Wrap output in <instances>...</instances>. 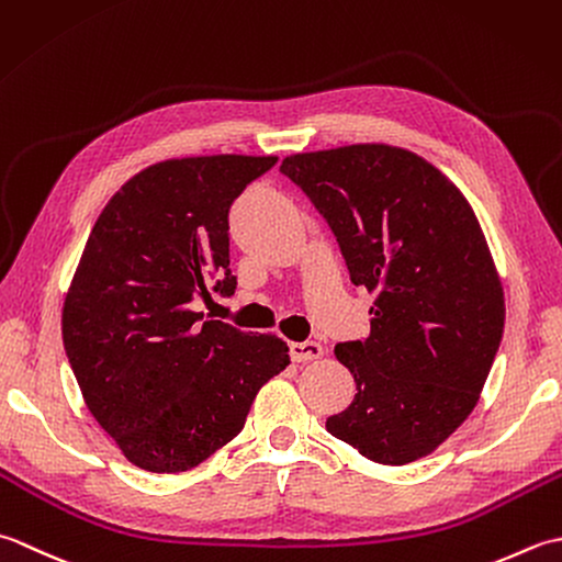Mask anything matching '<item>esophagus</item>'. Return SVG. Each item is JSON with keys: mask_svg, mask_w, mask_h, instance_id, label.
<instances>
[{"mask_svg": "<svg viewBox=\"0 0 562 562\" xmlns=\"http://www.w3.org/2000/svg\"><path fill=\"white\" fill-rule=\"evenodd\" d=\"M323 357V347L317 341H293L291 345V359L293 361H313Z\"/></svg>", "mask_w": 562, "mask_h": 562, "instance_id": "obj_1", "label": "esophagus"}]
</instances>
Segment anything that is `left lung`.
Listing matches in <instances>:
<instances>
[{
    "label": "left lung",
    "mask_w": 562,
    "mask_h": 562,
    "mask_svg": "<svg viewBox=\"0 0 562 562\" xmlns=\"http://www.w3.org/2000/svg\"><path fill=\"white\" fill-rule=\"evenodd\" d=\"M289 177L335 233L371 335L335 347L357 383L327 419L369 461L405 465L471 415L505 329V295L471 203L419 155L347 145L291 155Z\"/></svg>",
    "instance_id": "8db88e82"
}]
</instances>
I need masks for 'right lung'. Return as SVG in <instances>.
<instances>
[{"mask_svg": "<svg viewBox=\"0 0 562 562\" xmlns=\"http://www.w3.org/2000/svg\"><path fill=\"white\" fill-rule=\"evenodd\" d=\"M279 157L167 159L113 193L63 307V341L91 415L150 473H184L245 427L259 387L291 363L285 341L205 319L233 295V201Z\"/></svg>", "mask_w": 562, "mask_h": 562, "instance_id": "add662e5", "label": "right lung"}]
</instances>
